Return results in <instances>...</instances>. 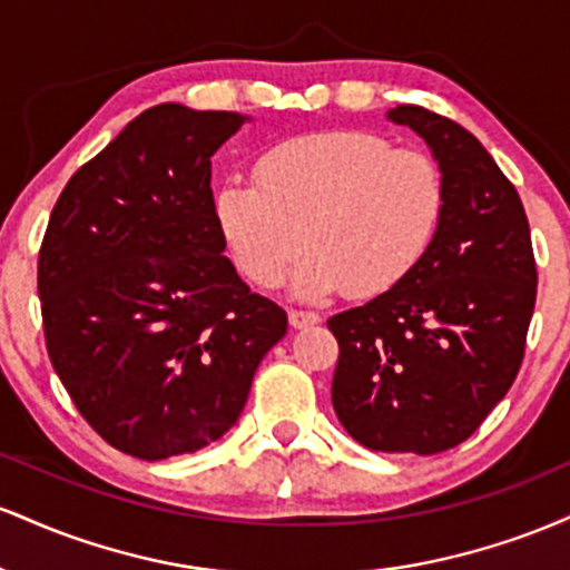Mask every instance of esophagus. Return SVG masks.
<instances>
[{
  "label": "esophagus",
  "instance_id": "1",
  "mask_svg": "<svg viewBox=\"0 0 570 570\" xmlns=\"http://www.w3.org/2000/svg\"><path fill=\"white\" fill-rule=\"evenodd\" d=\"M318 322H322V316H318L316 311H299V307H292L289 311V324L294 330H303V326H311Z\"/></svg>",
  "mask_w": 570,
  "mask_h": 570
}]
</instances>
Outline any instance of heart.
<instances>
[{"label":"heart","instance_id":"b5f03b06","mask_svg":"<svg viewBox=\"0 0 570 570\" xmlns=\"http://www.w3.org/2000/svg\"><path fill=\"white\" fill-rule=\"evenodd\" d=\"M214 222L235 265L278 289L292 265L303 297H377L429 257L448 208L440 163L367 128H326L267 147L254 181L214 193Z\"/></svg>","mask_w":570,"mask_h":570}]
</instances>
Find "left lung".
I'll return each instance as SVG.
<instances>
[{"label": "left lung", "mask_w": 570, "mask_h": 570, "mask_svg": "<svg viewBox=\"0 0 570 570\" xmlns=\"http://www.w3.org/2000/svg\"><path fill=\"white\" fill-rule=\"evenodd\" d=\"M440 160L448 208L429 257L396 289L332 316V404L358 444L434 455L480 429L512 389L535 305V257L512 181L466 128L391 109Z\"/></svg>", "instance_id": "left-lung-1"}]
</instances>
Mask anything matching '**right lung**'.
<instances>
[{"label":"right lung","instance_id":"obj_1","mask_svg":"<svg viewBox=\"0 0 570 570\" xmlns=\"http://www.w3.org/2000/svg\"><path fill=\"white\" fill-rule=\"evenodd\" d=\"M235 112L158 104L71 176L39 246L56 375L90 429L163 461L238 421L286 311L252 292L214 222L212 155Z\"/></svg>","mask_w":570,"mask_h":570}]
</instances>
